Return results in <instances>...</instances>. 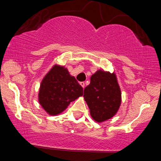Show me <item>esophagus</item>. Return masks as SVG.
<instances>
[{
	"instance_id": "obj_1",
	"label": "esophagus",
	"mask_w": 161,
	"mask_h": 161,
	"mask_svg": "<svg viewBox=\"0 0 161 161\" xmlns=\"http://www.w3.org/2000/svg\"><path fill=\"white\" fill-rule=\"evenodd\" d=\"M80 85H81V86H82L83 88H85V82H80Z\"/></svg>"
}]
</instances>
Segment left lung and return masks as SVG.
I'll use <instances>...</instances> for the list:
<instances>
[{"instance_id":"obj_1","label":"left lung","mask_w":161,"mask_h":161,"mask_svg":"<svg viewBox=\"0 0 161 161\" xmlns=\"http://www.w3.org/2000/svg\"><path fill=\"white\" fill-rule=\"evenodd\" d=\"M85 101L90 114L97 123L112 118L121 104V91L114 73L97 70L91 76V82L84 89Z\"/></svg>"}]
</instances>
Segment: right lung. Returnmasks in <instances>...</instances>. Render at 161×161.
I'll return each instance as SVG.
<instances>
[{"mask_svg": "<svg viewBox=\"0 0 161 161\" xmlns=\"http://www.w3.org/2000/svg\"><path fill=\"white\" fill-rule=\"evenodd\" d=\"M82 95V87L75 77L64 66L55 64L41 82L38 101L49 115L56 116Z\"/></svg>", "mask_w": 161, "mask_h": 161, "instance_id": "add662e5", "label": "right lung"}]
</instances>
